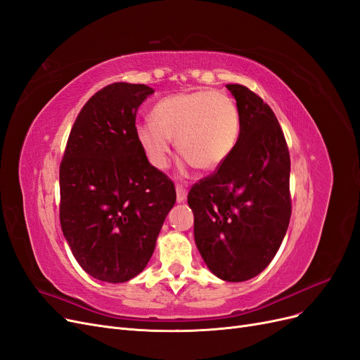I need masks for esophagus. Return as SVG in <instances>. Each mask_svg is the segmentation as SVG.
Wrapping results in <instances>:
<instances>
[{
    "instance_id": "esophagus-1",
    "label": "esophagus",
    "mask_w": 360,
    "mask_h": 360,
    "mask_svg": "<svg viewBox=\"0 0 360 360\" xmlns=\"http://www.w3.org/2000/svg\"><path fill=\"white\" fill-rule=\"evenodd\" d=\"M176 192H177V202H183L186 200V195H188V191H186L183 184H177Z\"/></svg>"
}]
</instances>
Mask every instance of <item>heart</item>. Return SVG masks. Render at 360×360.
<instances>
[{
    "label": "heart",
    "instance_id": "b5f03b06",
    "mask_svg": "<svg viewBox=\"0 0 360 360\" xmlns=\"http://www.w3.org/2000/svg\"><path fill=\"white\" fill-rule=\"evenodd\" d=\"M238 132L237 107L228 95L214 91L167 96L153 107L152 122L135 128L146 158L158 169L168 165L171 139L198 169H216L233 150Z\"/></svg>",
    "mask_w": 360,
    "mask_h": 360
}]
</instances>
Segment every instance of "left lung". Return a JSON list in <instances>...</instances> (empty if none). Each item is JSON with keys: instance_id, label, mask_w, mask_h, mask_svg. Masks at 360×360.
I'll return each mask as SVG.
<instances>
[{"instance_id": "8db88e82", "label": "left lung", "mask_w": 360, "mask_h": 360, "mask_svg": "<svg viewBox=\"0 0 360 360\" xmlns=\"http://www.w3.org/2000/svg\"><path fill=\"white\" fill-rule=\"evenodd\" d=\"M237 101L240 135L216 172L192 186L198 250L213 274L245 281L278 252L292 214L290 156L271 107L243 84H226Z\"/></svg>"}]
</instances>
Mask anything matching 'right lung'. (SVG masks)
<instances>
[{
    "instance_id": "obj_1",
    "label": "right lung",
    "mask_w": 360,
    "mask_h": 360,
    "mask_svg": "<svg viewBox=\"0 0 360 360\" xmlns=\"http://www.w3.org/2000/svg\"><path fill=\"white\" fill-rule=\"evenodd\" d=\"M153 92L123 82L98 91L80 110L62 158L60 228L96 280L139 276L176 204L174 183L148 162L135 135L137 110Z\"/></svg>"
}]
</instances>
